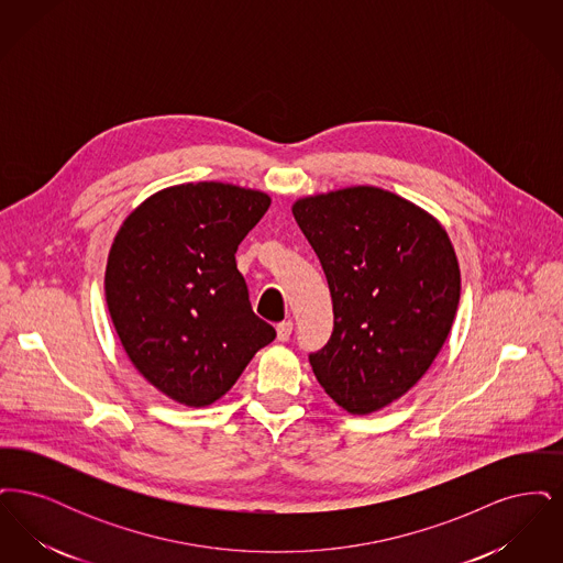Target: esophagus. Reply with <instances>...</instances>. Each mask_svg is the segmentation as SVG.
<instances>
[{
    "label": "esophagus",
    "instance_id": "esophagus-1",
    "mask_svg": "<svg viewBox=\"0 0 563 563\" xmlns=\"http://www.w3.org/2000/svg\"><path fill=\"white\" fill-rule=\"evenodd\" d=\"M294 333V321H283L276 324V335L280 342H287Z\"/></svg>",
    "mask_w": 563,
    "mask_h": 563
}]
</instances>
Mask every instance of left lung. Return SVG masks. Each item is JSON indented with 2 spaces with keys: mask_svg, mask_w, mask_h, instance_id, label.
Masks as SVG:
<instances>
[{
  "mask_svg": "<svg viewBox=\"0 0 563 563\" xmlns=\"http://www.w3.org/2000/svg\"><path fill=\"white\" fill-rule=\"evenodd\" d=\"M321 260L333 333L310 365L350 413L402 397L439 354L460 301V268L437 219L379 188L338 189L294 205Z\"/></svg>",
  "mask_w": 563,
  "mask_h": 563,
  "instance_id": "1",
  "label": "left lung"
}]
</instances>
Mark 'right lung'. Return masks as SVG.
Wrapping results in <instances>:
<instances>
[{
    "mask_svg": "<svg viewBox=\"0 0 563 563\" xmlns=\"http://www.w3.org/2000/svg\"><path fill=\"white\" fill-rule=\"evenodd\" d=\"M268 207L255 189L175 186L134 209L111 244V321L134 367L173 401H217L276 338L236 268L239 244Z\"/></svg>",
    "mask_w": 563,
    "mask_h": 563,
    "instance_id": "1",
    "label": "right lung"
}]
</instances>
